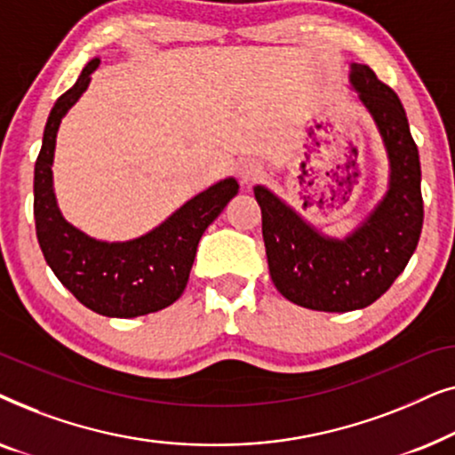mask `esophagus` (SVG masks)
I'll return each instance as SVG.
<instances>
[{"label": "esophagus", "mask_w": 455, "mask_h": 455, "mask_svg": "<svg viewBox=\"0 0 455 455\" xmlns=\"http://www.w3.org/2000/svg\"><path fill=\"white\" fill-rule=\"evenodd\" d=\"M238 178L242 184L251 186L263 178V167H260L259 164H254V161H246V164H242L238 167Z\"/></svg>", "instance_id": "34e87169"}]
</instances>
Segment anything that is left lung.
Wrapping results in <instances>:
<instances>
[{
	"label": "left lung",
	"mask_w": 455,
	"mask_h": 455,
	"mask_svg": "<svg viewBox=\"0 0 455 455\" xmlns=\"http://www.w3.org/2000/svg\"><path fill=\"white\" fill-rule=\"evenodd\" d=\"M350 84L381 134L389 186L346 238H329L265 186H254L267 263L279 294L298 307L347 313L369 307L406 269L422 232L420 159L403 105L369 66H350Z\"/></svg>",
	"instance_id": "1"
}]
</instances>
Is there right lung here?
<instances>
[{"instance_id": "right-lung-1", "label": "right lung", "mask_w": 455, "mask_h": 455, "mask_svg": "<svg viewBox=\"0 0 455 455\" xmlns=\"http://www.w3.org/2000/svg\"><path fill=\"white\" fill-rule=\"evenodd\" d=\"M91 60L76 84L55 101L35 164L36 240L55 277L86 308L103 316L132 319L157 313L182 296L201 235L238 195V182L226 178L184 203L151 232L128 242L91 238L60 213L53 192V153L61 117L78 101L99 68Z\"/></svg>"}]
</instances>
